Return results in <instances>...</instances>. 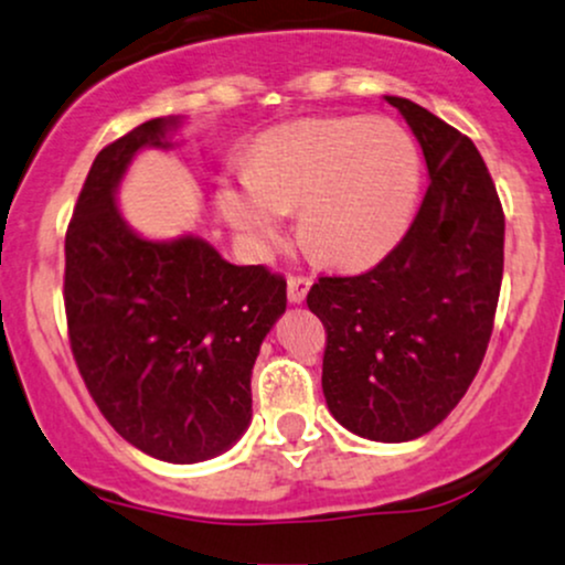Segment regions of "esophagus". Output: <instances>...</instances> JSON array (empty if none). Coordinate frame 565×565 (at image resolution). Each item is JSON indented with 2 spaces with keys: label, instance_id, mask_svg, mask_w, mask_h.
Listing matches in <instances>:
<instances>
[{
  "label": "esophagus",
  "instance_id": "esophagus-1",
  "mask_svg": "<svg viewBox=\"0 0 565 565\" xmlns=\"http://www.w3.org/2000/svg\"><path fill=\"white\" fill-rule=\"evenodd\" d=\"M311 288V277L309 275H290L288 277V298L294 303H301L307 298Z\"/></svg>",
  "mask_w": 565,
  "mask_h": 565
}]
</instances>
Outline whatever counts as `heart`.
Instances as JSON below:
<instances>
[{"instance_id": "b5f03b06", "label": "heart", "mask_w": 565, "mask_h": 565, "mask_svg": "<svg viewBox=\"0 0 565 565\" xmlns=\"http://www.w3.org/2000/svg\"><path fill=\"white\" fill-rule=\"evenodd\" d=\"M423 161L402 124L307 118L256 139L248 171L222 179L218 209L256 250L280 241L301 209L303 241L335 267H367L402 241L420 201Z\"/></svg>"}]
</instances>
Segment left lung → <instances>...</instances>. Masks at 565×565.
<instances>
[{"label": "left lung", "mask_w": 565, "mask_h": 565, "mask_svg": "<svg viewBox=\"0 0 565 565\" xmlns=\"http://www.w3.org/2000/svg\"><path fill=\"white\" fill-rule=\"evenodd\" d=\"M430 174L420 209L373 269L317 277L307 303L324 324L322 391L351 434L409 441L434 430L479 373L505 264V214L481 152L404 97Z\"/></svg>", "instance_id": "obj_1"}]
</instances>
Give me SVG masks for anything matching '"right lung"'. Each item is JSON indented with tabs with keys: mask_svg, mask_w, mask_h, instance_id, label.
<instances>
[{
	"mask_svg": "<svg viewBox=\"0 0 565 565\" xmlns=\"http://www.w3.org/2000/svg\"><path fill=\"white\" fill-rule=\"evenodd\" d=\"M152 118L97 152L65 232V320L92 399L126 441L166 462L209 460L250 423V370L285 311V277L235 267L201 237L152 243L113 192L142 148H169Z\"/></svg>",
	"mask_w": 565,
	"mask_h": 565,
	"instance_id": "obj_1",
	"label": "right lung"
}]
</instances>
